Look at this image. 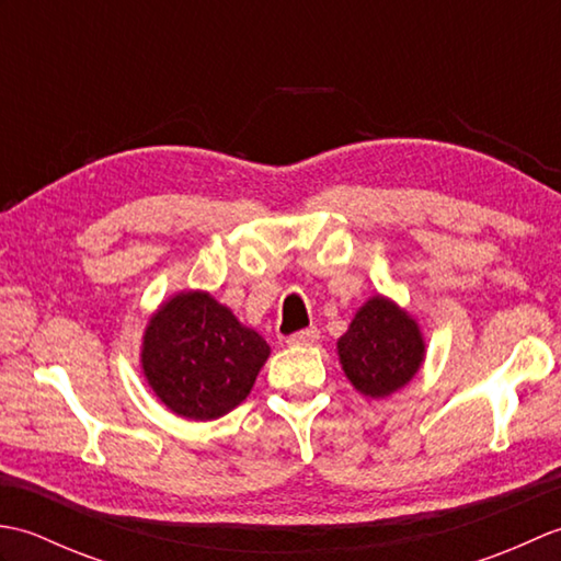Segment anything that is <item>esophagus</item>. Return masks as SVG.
Listing matches in <instances>:
<instances>
[{"label":"esophagus","mask_w":561,"mask_h":561,"mask_svg":"<svg viewBox=\"0 0 561 561\" xmlns=\"http://www.w3.org/2000/svg\"><path fill=\"white\" fill-rule=\"evenodd\" d=\"M318 340H320V332L316 328H308L301 332H294L287 342L291 344V347H311V344H316Z\"/></svg>","instance_id":"obj_1"}]
</instances>
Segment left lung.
<instances>
[{"label": "left lung", "mask_w": 561, "mask_h": 561, "mask_svg": "<svg viewBox=\"0 0 561 561\" xmlns=\"http://www.w3.org/2000/svg\"><path fill=\"white\" fill-rule=\"evenodd\" d=\"M342 371L364 398L383 400L412 383L426 359V340L416 318L398 301L374 294L356 308L337 340Z\"/></svg>", "instance_id": "1"}]
</instances>
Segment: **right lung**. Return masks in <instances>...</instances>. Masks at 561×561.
Masks as SVG:
<instances>
[{"label":"right lung","mask_w":561,"mask_h":561,"mask_svg":"<svg viewBox=\"0 0 561 561\" xmlns=\"http://www.w3.org/2000/svg\"><path fill=\"white\" fill-rule=\"evenodd\" d=\"M270 359V344L209 291L183 289L159 304L141 332L147 386L183 420L211 422L238 408Z\"/></svg>","instance_id":"1"}]
</instances>
